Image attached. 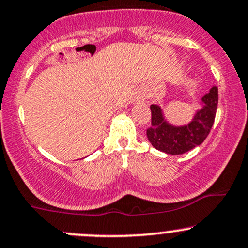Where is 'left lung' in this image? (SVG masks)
<instances>
[{"label": "left lung", "mask_w": 248, "mask_h": 248, "mask_svg": "<svg viewBox=\"0 0 248 248\" xmlns=\"http://www.w3.org/2000/svg\"><path fill=\"white\" fill-rule=\"evenodd\" d=\"M203 107L186 126H172L166 122L160 107L151 106V126L148 127V141L157 150L168 155H183L202 144L212 129L217 109V87H213L202 97Z\"/></svg>", "instance_id": "8db88e82"}]
</instances>
